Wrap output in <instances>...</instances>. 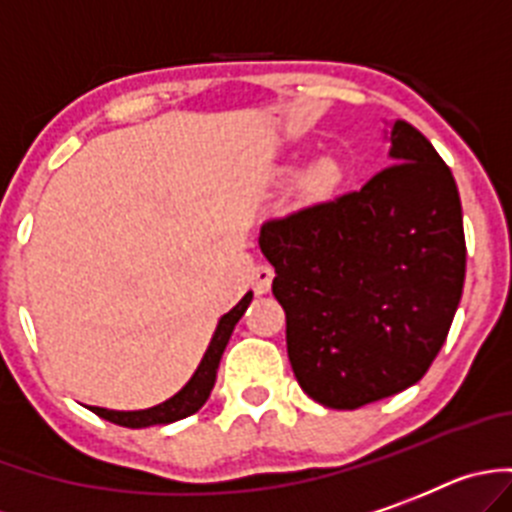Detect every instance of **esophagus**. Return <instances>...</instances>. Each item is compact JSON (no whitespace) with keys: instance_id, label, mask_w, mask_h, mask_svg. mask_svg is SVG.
<instances>
[{"instance_id":"esophagus-1","label":"esophagus","mask_w":512,"mask_h":512,"mask_svg":"<svg viewBox=\"0 0 512 512\" xmlns=\"http://www.w3.org/2000/svg\"><path fill=\"white\" fill-rule=\"evenodd\" d=\"M273 267L270 265H257L255 270H252V290H255L257 296H265L267 290H270V285H273Z\"/></svg>"}]
</instances>
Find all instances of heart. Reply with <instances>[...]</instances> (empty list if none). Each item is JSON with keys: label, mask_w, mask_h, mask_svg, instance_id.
<instances>
[{"label": "heart", "mask_w": 512, "mask_h": 512, "mask_svg": "<svg viewBox=\"0 0 512 512\" xmlns=\"http://www.w3.org/2000/svg\"><path fill=\"white\" fill-rule=\"evenodd\" d=\"M344 178L342 163L331 155H324V158L313 160L311 165L303 173V188L313 196H324V193L334 191Z\"/></svg>", "instance_id": "b5f03b06"}]
</instances>
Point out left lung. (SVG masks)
<instances>
[{
	"instance_id": "1",
	"label": "left lung",
	"mask_w": 512,
	"mask_h": 512,
	"mask_svg": "<svg viewBox=\"0 0 512 512\" xmlns=\"http://www.w3.org/2000/svg\"><path fill=\"white\" fill-rule=\"evenodd\" d=\"M390 163L359 191L260 229L293 375L336 411L416 385L462 298L467 245L449 165L403 119L390 132Z\"/></svg>"
}]
</instances>
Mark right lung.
Here are the masks:
<instances>
[{
	"mask_svg": "<svg viewBox=\"0 0 512 512\" xmlns=\"http://www.w3.org/2000/svg\"><path fill=\"white\" fill-rule=\"evenodd\" d=\"M250 301L252 293H247L232 311L224 313L222 319H219L214 336H211L209 349H206L204 359H201V365L196 367L191 380H188L173 398H168L160 405H153V408H145V411H107V408H91V411H94L96 416L104 418V421H112L124 428L163 426V423H173L181 421V418L186 416H193V413L199 411L201 405L209 400L211 388H214L216 382V370H219V359H222L224 349H227L229 336H232L237 321L245 316Z\"/></svg>",
	"mask_w": 512,
	"mask_h": 512,
	"instance_id": "right-lung-1",
	"label": "right lung"
}]
</instances>
